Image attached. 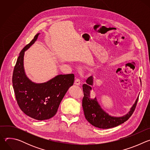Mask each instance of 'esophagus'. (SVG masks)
I'll return each instance as SVG.
<instances>
[{
  "mask_svg": "<svg viewBox=\"0 0 150 150\" xmlns=\"http://www.w3.org/2000/svg\"><path fill=\"white\" fill-rule=\"evenodd\" d=\"M74 83H75V85H80V84H81L80 80H79V79H75V82H74Z\"/></svg>",
  "mask_w": 150,
  "mask_h": 150,
  "instance_id": "obj_1",
  "label": "esophagus"
}]
</instances>
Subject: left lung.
<instances>
[{
  "mask_svg": "<svg viewBox=\"0 0 150 150\" xmlns=\"http://www.w3.org/2000/svg\"><path fill=\"white\" fill-rule=\"evenodd\" d=\"M86 82V84L84 83L82 85L83 92L82 108L85 119L90 124L101 129H109L124 123L132 116L136 108L139 97L127 115L122 117L112 116L101 109L96 98H90V91L92 90L91 86L93 83V76H91L88 78Z\"/></svg>",
  "mask_w": 150,
  "mask_h": 150,
  "instance_id": "1",
  "label": "left lung"
}]
</instances>
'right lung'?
Segmentation results:
<instances>
[{
  "label": "right lung",
  "mask_w": 150,
  "mask_h": 150,
  "mask_svg": "<svg viewBox=\"0 0 150 150\" xmlns=\"http://www.w3.org/2000/svg\"><path fill=\"white\" fill-rule=\"evenodd\" d=\"M38 35L21 51L13 72L12 84L20 109L34 119L43 120L56 115L62 100L73 85L75 76L73 74L59 75L41 83H34L27 78L24 68V53L34 43Z\"/></svg>",
  "instance_id": "right-lung-1"
}]
</instances>
